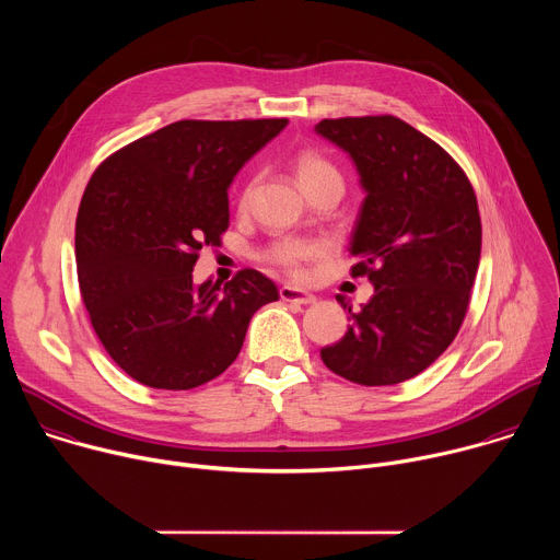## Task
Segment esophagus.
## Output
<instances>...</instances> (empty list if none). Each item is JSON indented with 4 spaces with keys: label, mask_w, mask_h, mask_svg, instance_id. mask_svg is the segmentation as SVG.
I'll return each instance as SVG.
<instances>
[{
    "label": "esophagus",
    "mask_w": 560,
    "mask_h": 560,
    "mask_svg": "<svg viewBox=\"0 0 560 560\" xmlns=\"http://www.w3.org/2000/svg\"><path fill=\"white\" fill-rule=\"evenodd\" d=\"M279 296L281 301H288V303H299V305H310L316 301L314 294H310L307 290H301V288H294V285H281L279 288Z\"/></svg>",
    "instance_id": "1"
}]
</instances>
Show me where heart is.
I'll return each mask as SVG.
<instances>
[{"mask_svg":"<svg viewBox=\"0 0 560 560\" xmlns=\"http://www.w3.org/2000/svg\"><path fill=\"white\" fill-rule=\"evenodd\" d=\"M294 175L296 182L301 186L303 192H310L312 188L328 184V182H337L343 186L341 182V173L337 171V166L324 154H318L314 150H301L294 156ZM250 197V186L242 192V203H246ZM326 255V244L318 242V238H299V236H285L281 242L272 244L266 253V259L270 264H275L277 268L301 277L307 266L316 259H322Z\"/></svg>","mask_w":560,"mask_h":560,"instance_id":"heart-1","label":"heart"}]
</instances>
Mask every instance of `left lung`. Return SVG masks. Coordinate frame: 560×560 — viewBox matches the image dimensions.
Listing matches in <instances>:
<instances>
[{
    "mask_svg": "<svg viewBox=\"0 0 560 560\" xmlns=\"http://www.w3.org/2000/svg\"><path fill=\"white\" fill-rule=\"evenodd\" d=\"M314 130L359 173L352 277L374 285L359 312L346 303L352 326L322 359L359 385L408 381L447 350L465 318L481 259L476 195L454 159L398 117L324 119Z\"/></svg>",
    "mask_w": 560,
    "mask_h": 560,
    "instance_id": "obj_1",
    "label": "left lung"
}]
</instances>
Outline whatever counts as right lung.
Instances as JSON below:
<instances>
[{
	"label": "right lung",
	"mask_w": 560,
	"mask_h": 560,
	"mask_svg": "<svg viewBox=\"0 0 560 560\" xmlns=\"http://www.w3.org/2000/svg\"><path fill=\"white\" fill-rule=\"evenodd\" d=\"M288 119L159 128L110 154L91 177L74 228L79 290L113 361L156 389L219 376L253 314L279 299L257 270L192 283L201 246L228 230V188Z\"/></svg>",
	"instance_id": "right-lung-1"
}]
</instances>
